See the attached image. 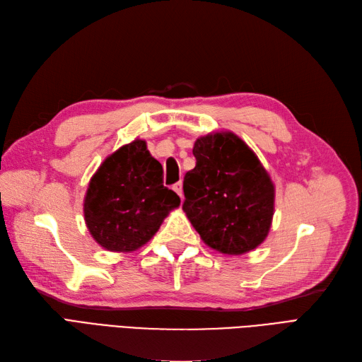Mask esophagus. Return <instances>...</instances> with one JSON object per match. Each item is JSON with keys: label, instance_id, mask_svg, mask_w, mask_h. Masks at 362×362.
Segmentation results:
<instances>
[{"label": "esophagus", "instance_id": "34e87169", "mask_svg": "<svg viewBox=\"0 0 362 362\" xmlns=\"http://www.w3.org/2000/svg\"><path fill=\"white\" fill-rule=\"evenodd\" d=\"M173 189L177 192V195H179L180 198H183V186H182V182L174 183V185H173Z\"/></svg>", "mask_w": 362, "mask_h": 362}]
</instances>
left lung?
<instances>
[{
	"label": "left lung",
	"mask_w": 362,
	"mask_h": 362,
	"mask_svg": "<svg viewBox=\"0 0 362 362\" xmlns=\"http://www.w3.org/2000/svg\"><path fill=\"white\" fill-rule=\"evenodd\" d=\"M195 168L183 180V212L212 250L240 255L269 235L275 185L257 155L230 131L195 139Z\"/></svg>",
	"instance_id": "left-lung-1"
}]
</instances>
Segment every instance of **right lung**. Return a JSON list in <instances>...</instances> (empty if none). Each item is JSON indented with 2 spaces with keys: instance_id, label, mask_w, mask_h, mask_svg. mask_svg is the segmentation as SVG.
I'll return each mask as SVG.
<instances>
[{
  "instance_id": "1",
  "label": "right lung",
  "mask_w": 362,
  "mask_h": 362,
  "mask_svg": "<svg viewBox=\"0 0 362 362\" xmlns=\"http://www.w3.org/2000/svg\"><path fill=\"white\" fill-rule=\"evenodd\" d=\"M162 174L144 139L136 138L105 158L84 197L86 226L103 250L136 251L180 206L179 195L162 185Z\"/></svg>"
}]
</instances>
